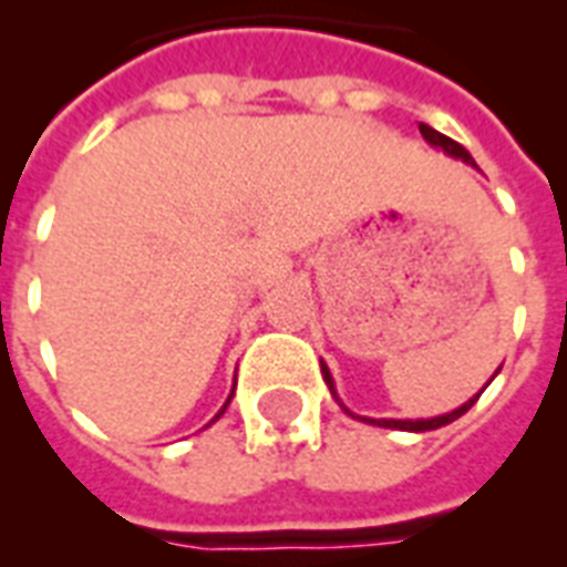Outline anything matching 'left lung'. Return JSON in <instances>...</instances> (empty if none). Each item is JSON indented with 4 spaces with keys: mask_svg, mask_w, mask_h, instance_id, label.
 I'll list each match as a JSON object with an SVG mask.
<instances>
[{
    "mask_svg": "<svg viewBox=\"0 0 567 567\" xmlns=\"http://www.w3.org/2000/svg\"><path fill=\"white\" fill-rule=\"evenodd\" d=\"M421 135H423V141H426V144L435 146V150H441V153H447L450 158H462V162H465V164L476 167V162H474V158H471V153H467V150L462 144H456L453 137L441 135V132H435V128L426 126V123H421ZM497 371H501V368H497ZM320 373H323V382H327V385H329V391H332V396H336V400H338V405H341V409H344L347 414H353V412H350V409H347L344 403H341V396H338V391H336V379H332V373H329L327 362H320ZM485 385H488V382H485ZM483 391H485V388H483ZM483 391H480V394H483ZM480 394H474V396H471V400H467V403H462V405H458V409H453V412L439 414V417H414V421H412V417H362V414H353V417H359V421H364V423H373V426H385V430H403V432L439 430V426H447V423H453V421H456V417H462V414H465L467 409H471V405L476 403V400H480Z\"/></svg>",
    "mask_w": 567,
    "mask_h": 567,
    "instance_id": "1",
    "label": "left lung"
}]
</instances>
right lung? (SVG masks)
<instances>
[{
    "label": "right lung",
    "mask_w": 567,
    "mask_h": 567,
    "mask_svg": "<svg viewBox=\"0 0 567 567\" xmlns=\"http://www.w3.org/2000/svg\"><path fill=\"white\" fill-rule=\"evenodd\" d=\"M231 394H235V391H231ZM231 394H229V400H226V403H223V409H220V412L214 414V421H217V417H220V414H223V412H226V405H229V403H231ZM214 421H212V423H214Z\"/></svg>",
    "instance_id": "right-lung-1"
}]
</instances>
